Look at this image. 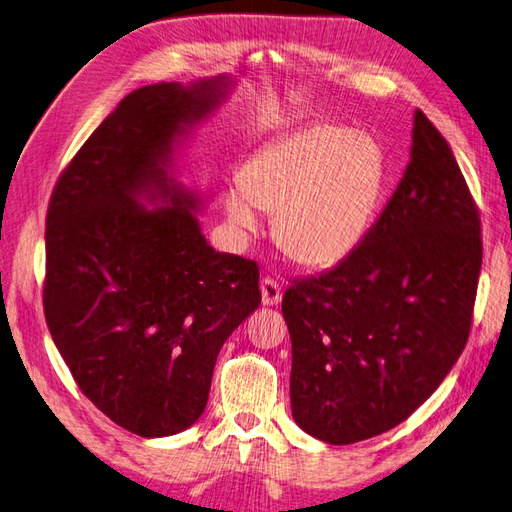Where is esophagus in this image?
<instances>
[{
	"label": "esophagus",
	"mask_w": 512,
	"mask_h": 512,
	"mask_svg": "<svg viewBox=\"0 0 512 512\" xmlns=\"http://www.w3.org/2000/svg\"><path fill=\"white\" fill-rule=\"evenodd\" d=\"M260 292H262V303L265 305H277L282 301V286L277 284L273 277H262Z\"/></svg>",
	"instance_id": "obj_1"
}]
</instances>
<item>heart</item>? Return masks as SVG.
Wrapping results in <instances>:
<instances>
[{"mask_svg": "<svg viewBox=\"0 0 512 512\" xmlns=\"http://www.w3.org/2000/svg\"><path fill=\"white\" fill-rule=\"evenodd\" d=\"M378 149L367 136L320 123L258 151L243 185L230 190L226 218L237 237L275 211L282 250L303 265H333L361 241L378 190Z\"/></svg>", "mask_w": 512, "mask_h": 512, "instance_id": "obj_1", "label": "heart"}]
</instances>
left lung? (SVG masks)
<instances>
[{"instance_id": "1", "label": "left lung", "mask_w": 512, "mask_h": 512, "mask_svg": "<svg viewBox=\"0 0 512 512\" xmlns=\"http://www.w3.org/2000/svg\"><path fill=\"white\" fill-rule=\"evenodd\" d=\"M480 262L468 183L416 111L410 164L376 224L339 265L284 292L294 423L352 444L406 421L466 348Z\"/></svg>"}]
</instances>
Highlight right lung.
<instances>
[{
	"label": "right lung",
	"instance_id": "right-lung-1",
	"mask_svg": "<svg viewBox=\"0 0 512 512\" xmlns=\"http://www.w3.org/2000/svg\"><path fill=\"white\" fill-rule=\"evenodd\" d=\"M226 76L132 91L59 175L46 211L44 316L83 395L143 438L203 414L215 361L260 305L258 265L220 254L198 198L168 177L177 136L207 117ZM138 195L166 197L147 210Z\"/></svg>",
	"mask_w": 512,
	"mask_h": 512
}]
</instances>
